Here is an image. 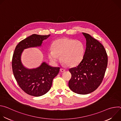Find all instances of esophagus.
Listing matches in <instances>:
<instances>
[{"label":"esophagus","mask_w":121,"mask_h":121,"mask_svg":"<svg viewBox=\"0 0 121 121\" xmlns=\"http://www.w3.org/2000/svg\"><path fill=\"white\" fill-rule=\"evenodd\" d=\"M65 71V69H63V68H61L60 69V71L62 72H64Z\"/></svg>","instance_id":"1"}]
</instances>
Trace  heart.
<instances>
[{"label": "heart", "mask_w": 121, "mask_h": 121, "mask_svg": "<svg viewBox=\"0 0 121 121\" xmlns=\"http://www.w3.org/2000/svg\"><path fill=\"white\" fill-rule=\"evenodd\" d=\"M85 53L84 43L79 40L67 38H60L53 43V49L48 51L51 61L56 63L61 60L69 66H75L83 59Z\"/></svg>", "instance_id": "b5f03b06"}]
</instances>
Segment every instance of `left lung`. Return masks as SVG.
Listing matches in <instances>:
<instances>
[{"mask_svg":"<svg viewBox=\"0 0 121 121\" xmlns=\"http://www.w3.org/2000/svg\"><path fill=\"white\" fill-rule=\"evenodd\" d=\"M86 39V48L80 63L69 69L72 77L69 88L79 94H88L95 91L104 78L108 57L103 46L90 34L82 32Z\"/></svg>","mask_w":121,"mask_h":121,"instance_id":"obj_1","label":"left lung"}]
</instances>
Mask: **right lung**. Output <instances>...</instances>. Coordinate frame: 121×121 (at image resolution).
Masks as SVG:
<instances>
[{
  "mask_svg": "<svg viewBox=\"0 0 121 121\" xmlns=\"http://www.w3.org/2000/svg\"><path fill=\"white\" fill-rule=\"evenodd\" d=\"M50 36L33 34L21 41L16 46L12 61L14 77L20 88L27 94L39 97L46 94L51 89L53 79L59 72V67H53L43 62L38 67L29 69L21 60L24 49L40 47L43 41Z\"/></svg>",
  "mask_w": 121,
  "mask_h": 121,
  "instance_id": "add662e5",
  "label": "right lung"
}]
</instances>
